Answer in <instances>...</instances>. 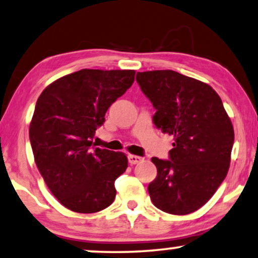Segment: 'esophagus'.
<instances>
[{
    "mask_svg": "<svg viewBox=\"0 0 258 258\" xmlns=\"http://www.w3.org/2000/svg\"><path fill=\"white\" fill-rule=\"evenodd\" d=\"M143 160H144V158L139 157V156H135V154H130L128 156V163L131 165L139 164V163H142Z\"/></svg>",
    "mask_w": 258,
    "mask_h": 258,
    "instance_id": "1",
    "label": "esophagus"
}]
</instances>
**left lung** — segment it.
I'll list each match as a JSON object with an SVG mask.
<instances>
[{
	"label": "left lung",
	"instance_id": "8db88e82",
	"mask_svg": "<svg viewBox=\"0 0 258 258\" xmlns=\"http://www.w3.org/2000/svg\"><path fill=\"white\" fill-rule=\"evenodd\" d=\"M136 79L156 109L154 125L174 137L170 159H151L158 172L147 187L151 201L167 214H191L226 177L235 139L231 120L204 82L169 70L138 72Z\"/></svg>",
	"mask_w": 258,
	"mask_h": 258
}]
</instances>
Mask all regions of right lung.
Segmentation results:
<instances>
[{"label":"right lung","instance_id":"add662e5","mask_svg":"<svg viewBox=\"0 0 258 258\" xmlns=\"http://www.w3.org/2000/svg\"><path fill=\"white\" fill-rule=\"evenodd\" d=\"M135 75L81 70L57 79L37 99L29 126L34 159L54 197L72 211L93 214L114 201V181L126 171L127 157L94 147L93 138Z\"/></svg>","mask_w":258,"mask_h":258}]
</instances>
